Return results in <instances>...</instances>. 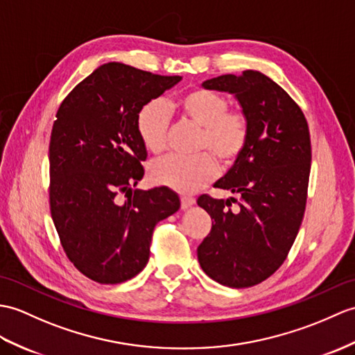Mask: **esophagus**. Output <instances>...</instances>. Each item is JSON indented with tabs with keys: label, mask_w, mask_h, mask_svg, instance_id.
I'll return each instance as SVG.
<instances>
[{
	"label": "esophagus",
	"mask_w": 355,
	"mask_h": 355,
	"mask_svg": "<svg viewBox=\"0 0 355 355\" xmlns=\"http://www.w3.org/2000/svg\"><path fill=\"white\" fill-rule=\"evenodd\" d=\"M195 204V198L192 196H183L181 198V209H189Z\"/></svg>",
	"instance_id": "1"
}]
</instances>
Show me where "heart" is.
Masks as SVG:
<instances>
[{"instance_id":"obj_1","label":"heart","mask_w":355,"mask_h":355,"mask_svg":"<svg viewBox=\"0 0 355 355\" xmlns=\"http://www.w3.org/2000/svg\"><path fill=\"white\" fill-rule=\"evenodd\" d=\"M181 116L201 128L198 150L207 151L222 166L233 164L248 142V119L242 112L228 110V101L210 89H193L180 98ZM137 135L150 153H162L168 144L169 114L163 101L146 103L137 113ZM218 166L209 154L196 157L166 155L150 164L148 177L154 184L181 193H192L215 178Z\"/></svg>"}]
</instances>
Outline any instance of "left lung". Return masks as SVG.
<instances>
[{"instance_id": "left-lung-1", "label": "left lung", "mask_w": 355, "mask_h": 355, "mask_svg": "<svg viewBox=\"0 0 355 355\" xmlns=\"http://www.w3.org/2000/svg\"><path fill=\"white\" fill-rule=\"evenodd\" d=\"M201 86L232 94L250 133L243 153L215 183L241 200L198 198L213 219L198 261L222 286L251 287L283 265L298 234L311 162L309 125L289 94L259 71L225 73ZM230 200L238 202L237 212L227 209Z\"/></svg>"}]
</instances>
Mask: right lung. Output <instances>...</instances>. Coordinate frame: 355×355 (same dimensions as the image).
<instances>
[{
    "label": "right lung",
    "instance_id": "1",
    "mask_svg": "<svg viewBox=\"0 0 355 355\" xmlns=\"http://www.w3.org/2000/svg\"><path fill=\"white\" fill-rule=\"evenodd\" d=\"M178 81L180 76L110 62L73 87L55 114L51 216L68 259L96 283L136 277L150 259L154 227L180 209L178 195L168 187L131 189L142 180L140 162L148 155L137 113ZM121 191L129 198L125 203L117 201Z\"/></svg>",
    "mask_w": 355,
    "mask_h": 355
}]
</instances>
